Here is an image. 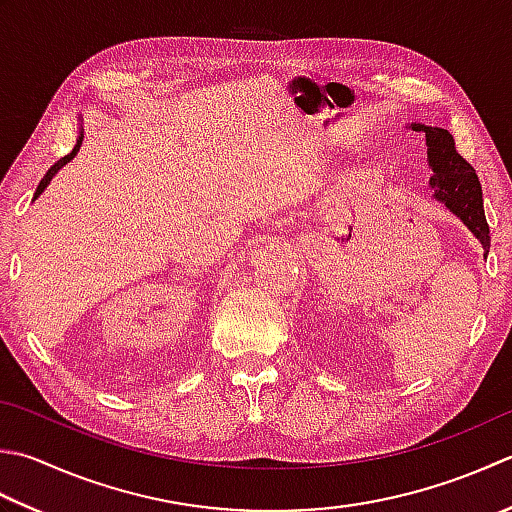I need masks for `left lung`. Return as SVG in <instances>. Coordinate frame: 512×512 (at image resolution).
I'll return each instance as SVG.
<instances>
[{
	"mask_svg": "<svg viewBox=\"0 0 512 512\" xmlns=\"http://www.w3.org/2000/svg\"><path fill=\"white\" fill-rule=\"evenodd\" d=\"M410 128L417 133L419 130L426 133L428 166L433 168L430 188L435 190V199L462 219L470 233L484 246V255H488L490 228L484 215L482 184L475 175V168L457 153L455 139L448 130L424 124H410Z\"/></svg>",
	"mask_w": 512,
	"mask_h": 512,
	"instance_id": "obj_1",
	"label": "left lung"
}]
</instances>
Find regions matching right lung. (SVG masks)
Masks as SVG:
<instances>
[{"label":"right lung","instance_id":"add662e5","mask_svg":"<svg viewBox=\"0 0 512 512\" xmlns=\"http://www.w3.org/2000/svg\"><path fill=\"white\" fill-rule=\"evenodd\" d=\"M82 139H84V135H79V139H77V144H75V148L73 150H70V153L66 155V157H62V159H59V162L57 164H53V166H50L48 168V173L44 175V179H42V182H39V186H37V190H35V197L33 199H37L39 195H42L44 193V188L50 184V179H53L55 175H57V170L59 168H62V166H66L68 162H70V159H73L75 155H77V150H79V146H82Z\"/></svg>","mask_w":512,"mask_h":512}]
</instances>
